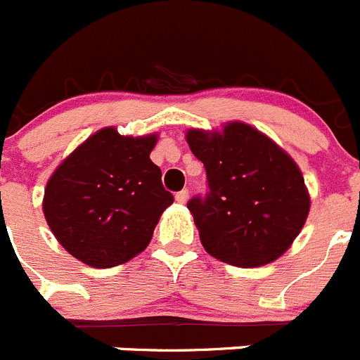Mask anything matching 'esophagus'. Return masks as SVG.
Listing matches in <instances>:
<instances>
[{"mask_svg":"<svg viewBox=\"0 0 360 360\" xmlns=\"http://www.w3.org/2000/svg\"><path fill=\"white\" fill-rule=\"evenodd\" d=\"M175 199H176V201H179V202H185V201H187V199H188V191H187V188H181L180 192H176Z\"/></svg>","mask_w":360,"mask_h":360,"instance_id":"esophagus-1","label":"esophagus"}]
</instances>
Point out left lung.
<instances>
[{
  "label": "left lung",
  "instance_id": "8db88e82",
  "mask_svg": "<svg viewBox=\"0 0 360 360\" xmlns=\"http://www.w3.org/2000/svg\"><path fill=\"white\" fill-rule=\"evenodd\" d=\"M187 143L206 172V192L187 202L210 255L240 268L278 259L300 234L309 198L296 162L254 127L233 122Z\"/></svg>",
  "mask_w": 360,
  "mask_h": 360
}]
</instances>
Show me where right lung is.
Segmentation results:
<instances>
[{"instance_id":"add662e5","label":"right lung","mask_w":360,"mask_h":360,"mask_svg":"<svg viewBox=\"0 0 360 360\" xmlns=\"http://www.w3.org/2000/svg\"><path fill=\"white\" fill-rule=\"evenodd\" d=\"M154 136L98 131L56 169L44 213L59 243L92 268L124 264L145 250L173 202L150 161Z\"/></svg>"}]
</instances>
